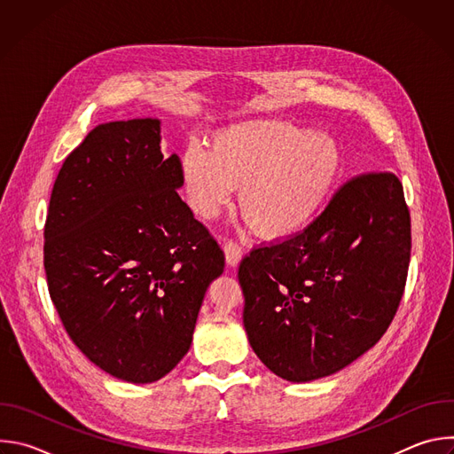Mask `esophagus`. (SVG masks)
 <instances>
[{
  "label": "esophagus",
  "mask_w": 454,
  "mask_h": 454,
  "mask_svg": "<svg viewBox=\"0 0 454 454\" xmlns=\"http://www.w3.org/2000/svg\"><path fill=\"white\" fill-rule=\"evenodd\" d=\"M224 254H226V264L230 268H237L239 262H240V258H242V247L237 242L228 240L226 246H224Z\"/></svg>",
  "instance_id": "obj_1"
}]
</instances>
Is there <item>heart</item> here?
<instances>
[{"label": "heart", "mask_w": 454, "mask_h": 454, "mask_svg": "<svg viewBox=\"0 0 454 454\" xmlns=\"http://www.w3.org/2000/svg\"><path fill=\"white\" fill-rule=\"evenodd\" d=\"M341 147L327 133L280 120H247L217 131L208 151L181 156L190 208L212 219L240 188L239 207L266 239L305 230L327 207L341 174Z\"/></svg>", "instance_id": "1"}]
</instances>
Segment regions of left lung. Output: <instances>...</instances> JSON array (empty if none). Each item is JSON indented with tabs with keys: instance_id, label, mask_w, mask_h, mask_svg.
<instances>
[{
	"instance_id": "obj_1",
	"label": "left lung",
	"mask_w": 454,
	"mask_h": 454,
	"mask_svg": "<svg viewBox=\"0 0 454 454\" xmlns=\"http://www.w3.org/2000/svg\"><path fill=\"white\" fill-rule=\"evenodd\" d=\"M410 254L411 219L399 177H352L303 231L242 258L251 348L291 382L340 372L390 327Z\"/></svg>"
}]
</instances>
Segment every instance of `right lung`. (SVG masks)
Wrapping results in <instances>:
<instances>
[{
  "label": "right lung",
  "mask_w": 454,
  "mask_h": 454,
  "mask_svg": "<svg viewBox=\"0 0 454 454\" xmlns=\"http://www.w3.org/2000/svg\"><path fill=\"white\" fill-rule=\"evenodd\" d=\"M158 118L97 125L64 160L44 224L50 298L79 350L147 384L188 352L224 253L179 198Z\"/></svg>",
  "instance_id": "add662e5"
}]
</instances>
